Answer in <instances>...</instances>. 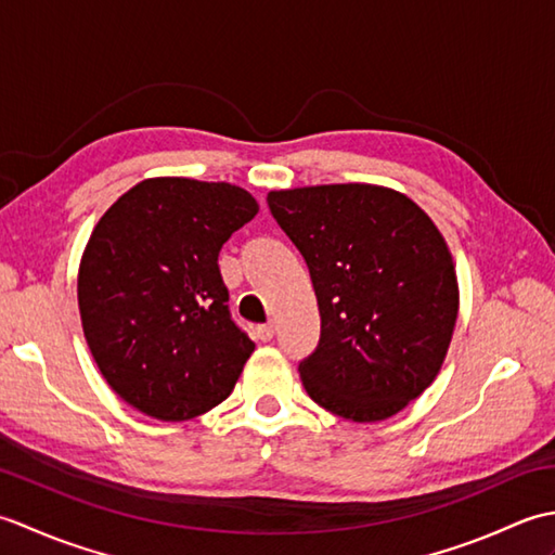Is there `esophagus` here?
Instances as JSON below:
<instances>
[{
	"label": "esophagus",
	"instance_id": "1",
	"mask_svg": "<svg viewBox=\"0 0 555 555\" xmlns=\"http://www.w3.org/2000/svg\"><path fill=\"white\" fill-rule=\"evenodd\" d=\"M255 336H257L259 340H271V336H274V324H271V322L259 324V326L255 328Z\"/></svg>",
	"mask_w": 555,
	"mask_h": 555
}]
</instances>
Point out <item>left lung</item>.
<instances>
[{
	"label": "left lung",
	"mask_w": 555,
	"mask_h": 555,
	"mask_svg": "<svg viewBox=\"0 0 555 555\" xmlns=\"http://www.w3.org/2000/svg\"><path fill=\"white\" fill-rule=\"evenodd\" d=\"M276 223L310 269L322 334L305 391L352 422L393 417L424 393L457 320L453 257L403 193L370 183L271 191Z\"/></svg>",
	"instance_id": "8db88e82"
}]
</instances>
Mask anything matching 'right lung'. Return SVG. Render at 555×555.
I'll use <instances>...</instances> for the list:
<instances>
[{"label":"right lung","instance_id":"right-lung-1","mask_svg":"<svg viewBox=\"0 0 555 555\" xmlns=\"http://www.w3.org/2000/svg\"><path fill=\"white\" fill-rule=\"evenodd\" d=\"M259 211L231 183L133 185L98 221L78 269L82 334L128 405L183 422L233 391L255 344L231 320L219 250Z\"/></svg>","mask_w":555,"mask_h":555}]
</instances>
